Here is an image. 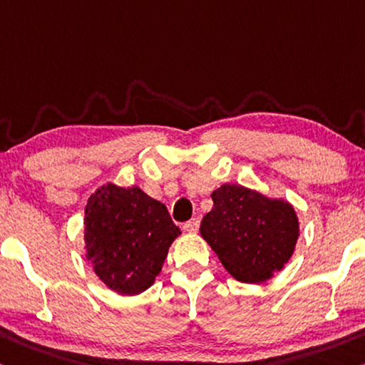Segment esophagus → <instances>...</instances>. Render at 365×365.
Returning <instances> with one entry per match:
<instances>
[{
    "mask_svg": "<svg viewBox=\"0 0 365 365\" xmlns=\"http://www.w3.org/2000/svg\"><path fill=\"white\" fill-rule=\"evenodd\" d=\"M200 229V221L198 219H190L188 222L183 224V230H187L190 234H196Z\"/></svg>",
    "mask_w": 365,
    "mask_h": 365,
    "instance_id": "obj_1",
    "label": "esophagus"
}]
</instances>
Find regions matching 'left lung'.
Wrapping results in <instances>:
<instances>
[{"label": "left lung", "instance_id": "obj_1", "mask_svg": "<svg viewBox=\"0 0 365 365\" xmlns=\"http://www.w3.org/2000/svg\"><path fill=\"white\" fill-rule=\"evenodd\" d=\"M211 198L214 205L200 232L230 276L259 284L284 268L300 235L297 212L289 201L235 183L221 185Z\"/></svg>", "mask_w": 365, "mask_h": 365}]
</instances>
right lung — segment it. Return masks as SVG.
<instances>
[{"mask_svg":"<svg viewBox=\"0 0 365 365\" xmlns=\"http://www.w3.org/2000/svg\"><path fill=\"white\" fill-rule=\"evenodd\" d=\"M180 234L165 205L136 185H102L86 205V258L118 296H138L151 287Z\"/></svg>","mask_w":365,"mask_h":365,"instance_id":"add662e5","label":"right lung"}]
</instances>
